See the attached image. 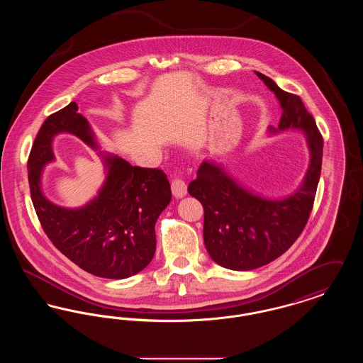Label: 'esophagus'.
<instances>
[{
  "mask_svg": "<svg viewBox=\"0 0 363 363\" xmlns=\"http://www.w3.org/2000/svg\"><path fill=\"white\" fill-rule=\"evenodd\" d=\"M172 190H173V194L177 199L184 197L188 191L186 182L182 179L179 173L174 174V178L172 179Z\"/></svg>",
  "mask_w": 363,
  "mask_h": 363,
  "instance_id": "34e87169",
  "label": "esophagus"
}]
</instances>
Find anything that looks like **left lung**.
Segmentation results:
<instances>
[{"label":"left lung","mask_w":363,"mask_h":363,"mask_svg":"<svg viewBox=\"0 0 363 363\" xmlns=\"http://www.w3.org/2000/svg\"><path fill=\"white\" fill-rule=\"evenodd\" d=\"M256 74L275 92L283 114L272 130L301 129L311 151V167L293 196L272 201L247 193L225 172L207 162L188 186L204 208L203 235L211 259L235 271H249L280 257L309 220L323 163V136L302 99L283 91L268 76Z\"/></svg>","instance_id":"obj_1"}]
</instances>
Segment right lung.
Segmentation results:
<instances>
[{
  "label": "right lung",
  "mask_w": 363,
  "mask_h": 363,
  "mask_svg": "<svg viewBox=\"0 0 363 363\" xmlns=\"http://www.w3.org/2000/svg\"><path fill=\"white\" fill-rule=\"evenodd\" d=\"M69 132L96 147L77 104L50 114L42 123L28 156V184L35 212L52 245L88 274L125 279L144 269L156 249L155 223L172 200L167 175L160 169L130 166L107 157L108 175L99 196L86 207L65 209L40 190L42 167L52 160V138Z\"/></svg>",
  "instance_id": "obj_1"
}]
</instances>
